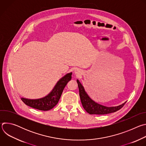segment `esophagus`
<instances>
[{
  "instance_id": "1",
  "label": "esophagus",
  "mask_w": 146,
  "mask_h": 146,
  "mask_svg": "<svg viewBox=\"0 0 146 146\" xmlns=\"http://www.w3.org/2000/svg\"><path fill=\"white\" fill-rule=\"evenodd\" d=\"M74 73H75L76 74H80V72H79V71H78V70H76L75 72H74Z\"/></svg>"
}]
</instances>
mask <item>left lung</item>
<instances>
[{"label":"left lung","instance_id":"8db88e82","mask_svg":"<svg viewBox=\"0 0 146 146\" xmlns=\"http://www.w3.org/2000/svg\"><path fill=\"white\" fill-rule=\"evenodd\" d=\"M77 82L82 105L85 110L90 114L102 115L114 113L121 109L125 103V102L122 105L115 107H106L99 105L90 98L78 80H77Z\"/></svg>","mask_w":146,"mask_h":146}]
</instances>
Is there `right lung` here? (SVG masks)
<instances>
[{"mask_svg":"<svg viewBox=\"0 0 146 146\" xmlns=\"http://www.w3.org/2000/svg\"><path fill=\"white\" fill-rule=\"evenodd\" d=\"M72 74L71 72L62 77L52 91L44 98L38 99H29L23 98L21 99L25 105L32 108L43 111L50 110L58 103L64 88L72 78Z\"/></svg>","mask_w":146,"mask_h":146,"instance_id":"right-lung-1","label":"right lung"}]
</instances>
